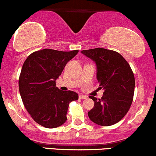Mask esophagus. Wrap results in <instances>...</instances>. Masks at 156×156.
Here are the masks:
<instances>
[{
	"label": "esophagus",
	"mask_w": 156,
	"mask_h": 156,
	"mask_svg": "<svg viewBox=\"0 0 156 156\" xmlns=\"http://www.w3.org/2000/svg\"><path fill=\"white\" fill-rule=\"evenodd\" d=\"M78 97H79L80 99H82V100L87 99V98H88V97H87V95H83V94H79V96H78Z\"/></svg>",
	"instance_id": "esophagus-1"
}]
</instances>
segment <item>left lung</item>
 Here are the masks:
<instances>
[{
  "instance_id": "obj_1",
  "label": "left lung",
  "mask_w": 156,
  "mask_h": 156,
  "mask_svg": "<svg viewBox=\"0 0 156 156\" xmlns=\"http://www.w3.org/2000/svg\"><path fill=\"white\" fill-rule=\"evenodd\" d=\"M81 53L94 61L100 89H104L101 99L89 96L94 105L88 112L93 122L109 126L125 117L132 104L135 78L127 61L117 52L105 48L84 50Z\"/></svg>"
}]
</instances>
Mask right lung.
I'll return each instance as SVG.
<instances>
[{
    "label": "right lung",
    "mask_w": 156,
    "mask_h": 156,
    "mask_svg": "<svg viewBox=\"0 0 156 156\" xmlns=\"http://www.w3.org/2000/svg\"><path fill=\"white\" fill-rule=\"evenodd\" d=\"M78 53V50L43 49L32 53L23 64L19 78L20 94L34 120L44 128L63 125L69 103L78 99L76 92L55 87V80L66 64Z\"/></svg>",
    "instance_id": "obj_1"
}]
</instances>
